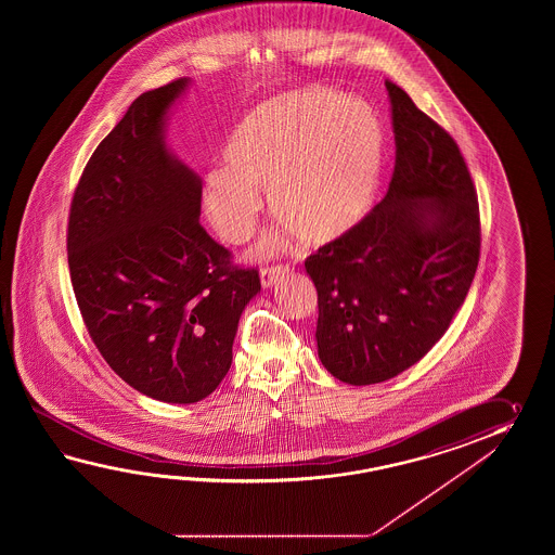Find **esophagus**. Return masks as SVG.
Masks as SVG:
<instances>
[{
	"instance_id": "esophagus-1",
	"label": "esophagus",
	"mask_w": 555,
	"mask_h": 555,
	"mask_svg": "<svg viewBox=\"0 0 555 555\" xmlns=\"http://www.w3.org/2000/svg\"><path fill=\"white\" fill-rule=\"evenodd\" d=\"M285 273H289V266H282V263L266 266V268H261L260 272L261 285L263 287H272L273 283L283 278Z\"/></svg>"
}]
</instances>
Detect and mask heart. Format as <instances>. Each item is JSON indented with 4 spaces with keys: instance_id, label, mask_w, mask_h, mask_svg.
<instances>
[{
    "instance_id": "heart-1",
    "label": "heart",
    "mask_w": 555,
    "mask_h": 555,
    "mask_svg": "<svg viewBox=\"0 0 555 555\" xmlns=\"http://www.w3.org/2000/svg\"><path fill=\"white\" fill-rule=\"evenodd\" d=\"M225 168L204 186L216 230L230 242L251 234L261 208L306 244L347 234L377 192L383 132L373 111L330 91H301L251 111L225 146ZM268 244V242H266Z\"/></svg>"
}]
</instances>
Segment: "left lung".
Instances as JSON below:
<instances>
[{"mask_svg": "<svg viewBox=\"0 0 555 555\" xmlns=\"http://www.w3.org/2000/svg\"><path fill=\"white\" fill-rule=\"evenodd\" d=\"M395 172L385 198L309 256L319 359L349 385L421 361L464 304L480 260V210L459 144L390 81Z\"/></svg>", "mask_w": 555, "mask_h": 555, "instance_id": "1", "label": "left lung"}]
</instances>
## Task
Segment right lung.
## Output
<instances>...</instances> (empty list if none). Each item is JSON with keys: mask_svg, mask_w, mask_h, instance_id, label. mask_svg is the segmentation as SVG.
Here are the masks:
<instances>
[{"mask_svg": "<svg viewBox=\"0 0 555 555\" xmlns=\"http://www.w3.org/2000/svg\"><path fill=\"white\" fill-rule=\"evenodd\" d=\"M189 79L142 93L94 149L73 194V292L99 353L156 401L206 399L232 365L256 268L201 225L202 182L168 151L166 115Z\"/></svg>", "mask_w": 555, "mask_h": 555, "instance_id": "1", "label": "right lung"}]
</instances>
